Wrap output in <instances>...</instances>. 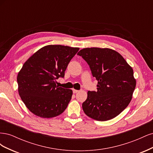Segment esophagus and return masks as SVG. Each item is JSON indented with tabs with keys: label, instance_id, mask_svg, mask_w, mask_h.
Returning <instances> with one entry per match:
<instances>
[{
	"label": "esophagus",
	"instance_id": "34e87169",
	"mask_svg": "<svg viewBox=\"0 0 153 153\" xmlns=\"http://www.w3.org/2000/svg\"><path fill=\"white\" fill-rule=\"evenodd\" d=\"M78 91H79L78 90H76V89H73V92L74 94H76V93H77V92H78Z\"/></svg>",
	"mask_w": 153,
	"mask_h": 153
}]
</instances>
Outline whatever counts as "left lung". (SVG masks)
I'll list each match as a JSON object with an SVG mask.
<instances>
[{
    "instance_id": "8db88e82",
    "label": "left lung",
    "mask_w": 153,
    "mask_h": 153,
    "mask_svg": "<svg viewBox=\"0 0 153 153\" xmlns=\"http://www.w3.org/2000/svg\"><path fill=\"white\" fill-rule=\"evenodd\" d=\"M77 55L89 64L98 80V91H88L82 103L84 113L99 121L117 116L130 103L135 89L132 68L121 54L110 48H86Z\"/></svg>"
}]
</instances>
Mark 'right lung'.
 Returning a JSON list of instances; mask_svg holds the SVG:
<instances>
[{
  "label": "right lung",
  "mask_w": 153,
  "mask_h": 153,
  "mask_svg": "<svg viewBox=\"0 0 153 153\" xmlns=\"http://www.w3.org/2000/svg\"><path fill=\"white\" fill-rule=\"evenodd\" d=\"M79 48L47 45L27 60L17 76L18 93L30 112L51 118L61 114L71 99V89L56 85Z\"/></svg>",
  "instance_id": "right-lung-1"
}]
</instances>
